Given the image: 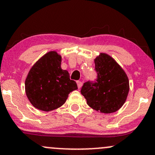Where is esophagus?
<instances>
[{
  "label": "esophagus",
  "instance_id": "obj_1",
  "mask_svg": "<svg viewBox=\"0 0 155 155\" xmlns=\"http://www.w3.org/2000/svg\"><path fill=\"white\" fill-rule=\"evenodd\" d=\"M76 83H77L78 88H81V87H82V82H80V81H77Z\"/></svg>",
  "mask_w": 155,
  "mask_h": 155
}]
</instances>
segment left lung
<instances>
[{
    "mask_svg": "<svg viewBox=\"0 0 155 155\" xmlns=\"http://www.w3.org/2000/svg\"><path fill=\"white\" fill-rule=\"evenodd\" d=\"M94 62L97 79L84 82L81 94L93 109L101 113H113L126 100L128 79L121 67L108 55L101 53Z\"/></svg>",
    "mask_w": 155,
    "mask_h": 155,
    "instance_id": "8db88e82",
    "label": "left lung"
}]
</instances>
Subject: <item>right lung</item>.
<instances>
[{
    "label": "right lung",
    "mask_w": 155,
    "mask_h": 155,
    "mask_svg": "<svg viewBox=\"0 0 155 155\" xmlns=\"http://www.w3.org/2000/svg\"><path fill=\"white\" fill-rule=\"evenodd\" d=\"M61 57L49 52L32 66L25 81L26 94L32 105L44 111L63 105L68 94L78 89L67 71L61 68Z\"/></svg>",
    "instance_id": "right-lung-1"
}]
</instances>
